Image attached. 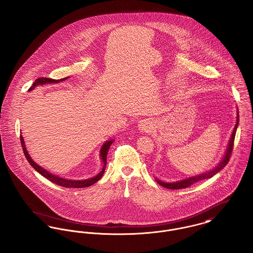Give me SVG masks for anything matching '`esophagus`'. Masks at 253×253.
Returning <instances> with one entry per match:
<instances>
[{"instance_id": "esophagus-1", "label": "esophagus", "mask_w": 253, "mask_h": 253, "mask_svg": "<svg viewBox=\"0 0 253 253\" xmlns=\"http://www.w3.org/2000/svg\"><path fill=\"white\" fill-rule=\"evenodd\" d=\"M138 130L142 133H148L154 128V123L150 119H142L138 122Z\"/></svg>"}]
</instances>
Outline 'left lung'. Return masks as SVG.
I'll list each match as a JSON object with an SVG mask.
<instances>
[{"label": "left lung", "mask_w": 253, "mask_h": 253, "mask_svg": "<svg viewBox=\"0 0 253 253\" xmlns=\"http://www.w3.org/2000/svg\"><path fill=\"white\" fill-rule=\"evenodd\" d=\"M238 125H239V111L237 109V119H236V124L234 126V129L232 131V134L230 135V138H229V141H228V144H227V147L225 149V152L223 154V157L222 158V160L220 161V163L217 164L214 168L208 170L207 172H204L202 174H199V175H196L193 177H189V178H183V179H180V180H177V181H173V182H165L163 181L159 178H155L156 181L164 186L165 188H168V189H182V188H186L190 185H192L195 182H198L200 180H203V179H206V178H212L214 175H216L217 173H219L223 167L227 164L228 161H229V158H230V155H231V152H232V149H233V143H234V138H235V134H236V131H237Z\"/></svg>", "instance_id": "8db88e82"}]
</instances>
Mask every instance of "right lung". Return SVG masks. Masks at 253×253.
I'll use <instances>...</instances> for the list:
<instances>
[{
    "label": "right lung",
    "mask_w": 253,
    "mask_h": 253,
    "mask_svg": "<svg viewBox=\"0 0 253 253\" xmlns=\"http://www.w3.org/2000/svg\"><path fill=\"white\" fill-rule=\"evenodd\" d=\"M69 77H65L61 80H55V79H51V78H38L35 80V82L33 83V85L30 87L29 91H31L32 89H35L36 87L38 86H43L45 84H52V83H59L61 81H65L67 79H69ZM20 138H21V143H22V147H23V151H24V154L28 160V162L30 163V165L42 176H44L45 178H47L48 180H50L51 182L53 183H56L57 185L60 186H63V187H70V188H82V187H88L92 185L93 183H95L96 181H98L100 178H102L103 174L105 172V168H106V164H107V154H108V151L111 147V145L113 144V142L115 141V139H109V140H106L103 145L101 146L100 148V152H99V157H100V160H101V163L103 164L102 166V170L94 177L92 178H86V179H69V178H62L60 176H57L55 174H52L50 173L49 171L45 170V168H43L42 166H40L39 164H36L30 156L29 152H28V149L26 147V143L24 141V137L23 135L21 134L20 135Z\"/></svg>",
    "instance_id": "obj_1"
}]
</instances>
